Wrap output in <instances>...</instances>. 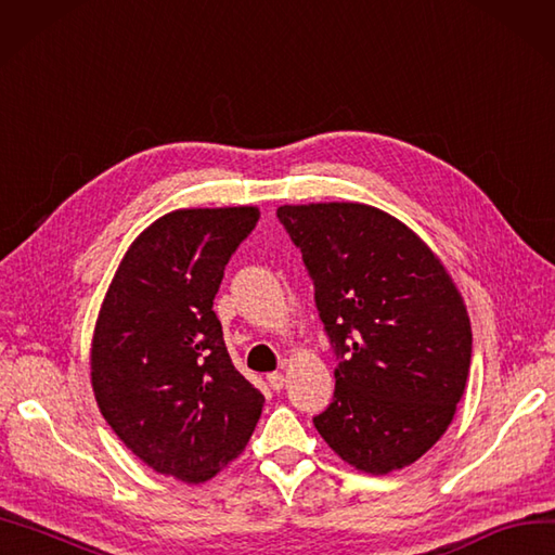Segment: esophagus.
<instances>
[{"instance_id":"esophagus-1","label":"esophagus","mask_w":555,"mask_h":555,"mask_svg":"<svg viewBox=\"0 0 555 555\" xmlns=\"http://www.w3.org/2000/svg\"><path fill=\"white\" fill-rule=\"evenodd\" d=\"M266 380H268V383H271V387H273V389H282V387H284V376H282V373H280V371H273V373H268V376H266Z\"/></svg>"}]
</instances>
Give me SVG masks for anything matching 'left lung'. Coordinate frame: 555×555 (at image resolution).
Here are the masks:
<instances>
[{
  "label": "left lung",
  "instance_id": "left-lung-1",
  "mask_svg": "<svg viewBox=\"0 0 555 555\" xmlns=\"http://www.w3.org/2000/svg\"><path fill=\"white\" fill-rule=\"evenodd\" d=\"M338 366L312 417L354 469L383 476L423 457L451 425L472 364L467 308L406 223L364 203L282 205Z\"/></svg>",
  "mask_w": 555,
  "mask_h": 555
}]
</instances>
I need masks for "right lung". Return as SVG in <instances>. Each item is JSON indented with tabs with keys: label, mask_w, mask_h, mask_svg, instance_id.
<instances>
[{
	"label": "right lung",
	"mask_w": 555,
	"mask_h": 555,
	"mask_svg": "<svg viewBox=\"0 0 555 555\" xmlns=\"http://www.w3.org/2000/svg\"><path fill=\"white\" fill-rule=\"evenodd\" d=\"M259 209L196 207L156 219L128 247L91 348L100 413L154 472L205 483L245 451L263 395L231 362L212 310Z\"/></svg>",
	"instance_id": "right-lung-1"
}]
</instances>
